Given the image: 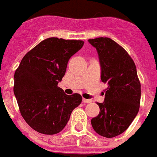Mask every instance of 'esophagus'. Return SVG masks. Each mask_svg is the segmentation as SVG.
Returning a JSON list of instances; mask_svg holds the SVG:
<instances>
[{"label":"esophagus","mask_w":157,"mask_h":157,"mask_svg":"<svg viewBox=\"0 0 157 157\" xmlns=\"http://www.w3.org/2000/svg\"><path fill=\"white\" fill-rule=\"evenodd\" d=\"M82 101L84 102V103H90V102H92V101L90 99H85V98H83Z\"/></svg>","instance_id":"34e87169"}]
</instances>
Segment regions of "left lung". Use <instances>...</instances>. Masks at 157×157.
Here are the masks:
<instances>
[{
  "label": "left lung",
  "instance_id": "8db88e82",
  "mask_svg": "<svg viewBox=\"0 0 157 157\" xmlns=\"http://www.w3.org/2000/svg\"><path fill=\"white\" fill-rule=\"evenodd\" d=\"M88 41L99 56L101 80L108 85L104 102H97L100 113L91 119V126L100 136L115 137L128 128L139 111L140 83L136 67L126 50L111 38Z\"/></svg>",
  "mask_w": 157,
  "mask_h": 157
}]
</instances>
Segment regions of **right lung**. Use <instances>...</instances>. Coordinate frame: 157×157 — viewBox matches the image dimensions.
Segmentation results:
<instances>
[{"instance_id":"add662e5","label":"right lung","mask_w":157,"mask_h":157,"mask_svg":"<svg viewBox=\"0 0 157 157\" xmlns=\"http://www.w3.org/2000/svg\"><path fill=\"white\" fill-rule=\"evenodd\" d=\"M83 45V40L47 38L27 52L16 70L13 89L20 112L37 132L59 133L82 103L80 94L68 96L57 84L69 59Z\"/></svg>"}]
</instances>
